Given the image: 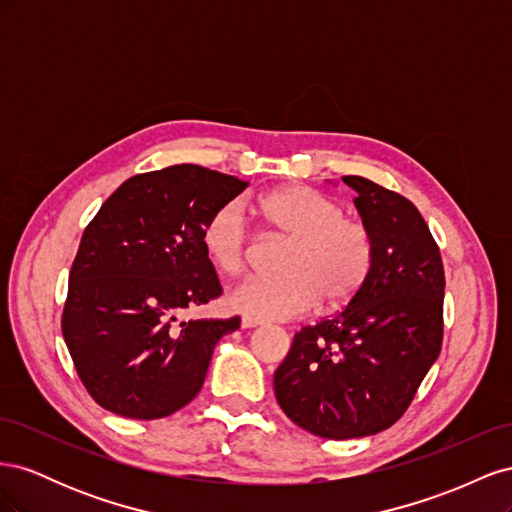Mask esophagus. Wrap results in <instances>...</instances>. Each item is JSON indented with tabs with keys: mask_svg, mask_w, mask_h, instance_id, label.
I'll use <instances>...</instances> for the list:
<instances>
[{
	"mask_svg": "<svg viewBox=\"0 0 512 512\" xmlns=\"http://www.w3.org/2000/svg\"><path fill=\"white\" fill-rule=\"evenodd\" d=\"M260 320H256V318H250V316H243L241 318V327L243 329H254V327H260Z\"/></svg>",
	"mask_w": 512,
	"mask_h": 512,
	"instance_id": "esophagus-1",
	"label": "esophagus"
}]
</instances>
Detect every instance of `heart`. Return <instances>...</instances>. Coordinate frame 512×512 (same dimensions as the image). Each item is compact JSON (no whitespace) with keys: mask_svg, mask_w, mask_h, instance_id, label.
<instances>
[{"mask_svg":"<svg viewBox=\"0 0 512 512\" xmlns=\"http://www.w3.org/2000/svg\"><path fill=\"white\" fill-rule=\"evenodd\" d=\"M267 235L286 241L280 280L243 282L228 292L235 312L256 320H290L324 307L348 305L374 269L376 241L369 226L344 215L335 198L307 185H284L258 198ZM205 254L224 275L250 269L258 243L239 200L215 209L200 232Z\"/></svg>","mask_w":512,"mask_h":512,"instance_id":"heart-1","label":"heart"}]
</instances>
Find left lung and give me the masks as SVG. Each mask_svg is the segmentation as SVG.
<instances>
[{"mask_svg": "<svg viewBox=\"0 0 512 512\" xmlns=\"http://www.w3.org/2000/svg\"><path fill=\"white\" fill-rule=\"evenodd\" d=\"M376 241L365 286L331 318L294 335L277 367V404L292 423L327 440L374 436L410 408L438 359L444 267L436 239L406 196L344 177Z\"/></svg>", "mask_w": 512, "mask_h": 512, "instance_id": "obj_1", "label": "left lung"}]
</instances>
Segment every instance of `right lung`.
<instances>
[{
	"instance_id": "right-lung-1",
	"label": "right lung",
	"mask_w": 512,
	"mask_h": 512,
	"mask_svg": "<svg viewBox=\"0 0 512 512\" xmlns=\"http://www.w3.org/2000/svg\"><path fill=\"white\" fill-rule=\"evenodd\" d=\"M247 185L196 164L151 170L123 181L87 224L61 333L104 410L151 421L198 395L215 344L241 320L177 316L222 294L200 232Z\"/></svg>"
}]
</instances>
